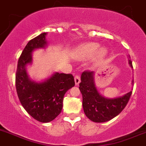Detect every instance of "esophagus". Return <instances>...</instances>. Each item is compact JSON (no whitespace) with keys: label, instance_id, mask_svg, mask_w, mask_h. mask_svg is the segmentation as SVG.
I'll return each mask as SVG.
<instances>
[{"label":"esophagus","instance_id":"obj_1","mask_svg":"<svg viewBox=\"0 0 146 146\" xmlns=\"http://www.w3.org/2000/svg\"><path fill=\"white\" fill-rule=\"evenodd\" d=\"M74 80H75V83H76V86H78V85L79 83H80V76H75V78H74Z\"/></svg>","mask_w":146,"mask_h":146}]
</instances>
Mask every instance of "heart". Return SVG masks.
Returning <instances> with one entry per match:
<instances>
[{
	"label": "heart",
	"instance_id": "obj_1",
	"mask_svg": "<svg viewBox=\"0 0 146 146\" xmlns=\"http://www.w3.org/2000/svg\"><path fill=\"white\" fill-rule=\"evenodd\" d=\"M99 45L96 43H87L80 45L76 51V58L78 60L91 58L95 55L97 60H102L107 55L108 50L105 48L98 49Z\"/></svg>",
	"mask_w": 146,
	"mask_h": 146
}]
</instances>
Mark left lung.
I'll return each instance as SVG.
<instances>
[{"instance_id":"8db88e82","label":"left lung","mask_w":146,"mask_h":146,"mask_svg":"<svg viewBox=\"0 0 146 146\" xmlns=\"http://www.w3.org/2000/svg\"><path fill=\"white\" fill-rule=\"evenodd\" d=\"M128 63L133 68L132 61L128 57ZM93 71H84L80 77L79 89L83 96V108L86 116L96 123L107 122L118 115L129 100L132 91L122 96L108 98L97 90ZM133 80H132V85Z\"/></svg>"}]
</instances>
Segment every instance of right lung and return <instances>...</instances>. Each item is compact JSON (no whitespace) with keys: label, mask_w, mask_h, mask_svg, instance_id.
<instances>
[{"label":"right lung","mask_w":146,"mask_h":146,"mask_svg":"<svg viewBox=\"0 0 146 146\" xmlns=\"http://www.w3.org/2000/svg\"><path fill=\"white\" fill-rule=\"evenodd\" d=\"M43 33L30 40L23 50L18 62L15 87L18 98L23 107L34 119L41 123H48L60 113L64 95L75 86L71 74L53 73L42 81L30 78L26 67L33 63V52L48 46Z\"/></svg>","instance_id":"right-lung-1"}]
</instances>
